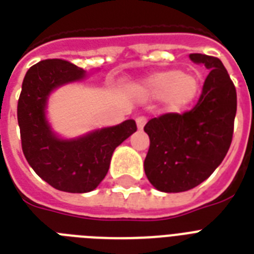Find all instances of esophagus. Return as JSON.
<instances>
[{
  "label": "esophagus",
  "instance_id": "obj_1",
  "mask_svg": "<svg viewBox=\"0 0 254 254\" xmlns=\"http://www.w3.org/2000/svg\"><path fill=\"white\" fill-rule=\"evenodd\" d=\"M147 119L145 116H138L137 119H135V124H137V127H138L139 130H142L143 127H145V124H146Z\"/></svg>",
  "mask_w": 254,
  "mask_h": 254
}]
</instances>
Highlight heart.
<instances>
[{
	"instance_id": "heart-1",
	"label": "heart",
	"mask_w": 254,
	"mask_h": 254,
	"mask_svg": "<svg viewBox=\"0 0 254 254\" xmlns=\"http://www.w3.org/2000/svg\"><path fill=\"white\" fill-rule=\"evenodd\" d=\"M199 87V79L192 73H182L179 69H166L147 77L143 83L137 85V91L146 97H163L170 111H181L195 100Z\"/></svg>"
}]
</instances>
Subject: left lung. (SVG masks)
I'll list each match as a JSON object with an SVG mask.
<instances>
[{"mask_svg":"<svg viewBox=\"0 0 254 254\" xmlns=\"http://www.w3.org/2000/svg\"><path fill=\"white\" fill-rule=\"evenodd\" d=\"M209 69L196 105L185 113L151 119L143 130L150 146L143 169L163 192L187 191L204 182L223 162L232 142L236 88L219 58L190 54Z\"/></svg>","mask_w":254,"mask_h":254,"instance_id":"left-lung-1","label":"left lung"}]
</instances>
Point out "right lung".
Returning a JSON list of instances; mask_svg holds the SVG:
<instances>
[{
  "mask_svg": "<svg viewBox=\"0 0 254 254\" xmlns=\"http://www.w3.org/2000/svg\"><path fill=\"white\" fill-rule=\"evenodd\" d=\"M84 69L63 59L42 61L26 72L18 99L17 117L22 150L35 173L54 189L89 192L107 175L113 151L137 130L134 120L80 137L58 138L46 121L50 92L84 77Z\"/></svg>",
  "mask_w": 254,
  "mask_h": 254,
  "instance_id": "obj_1",
  "label": "right lung"
}]
</instances>
